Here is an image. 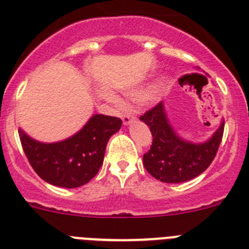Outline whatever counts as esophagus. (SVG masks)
Masks as SVG:
<instances>
[{
    "instance_id": "esophagus-1",
    "label": "esophagus",
    "mask_w": 249,
    "mask_h": 249,
    "mask_svg": "<svg viewBox=\"0 0 249 249\" xmlns=\"http://www.w3.org/2000/svg\"><path fill=\"white\" fill-rule=\"evenodd\" d=\"M136 120L135 114L132 113V112H126V113H123L122 116V121L124 124H129L131 122H133V121Z\"/></svg>"
}]
</instances>
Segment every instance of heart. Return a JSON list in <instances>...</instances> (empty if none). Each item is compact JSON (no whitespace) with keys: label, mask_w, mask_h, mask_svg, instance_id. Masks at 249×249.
<instances>
[{"label":"heart","mask_w":249,"mask_h":249,"mask_svg":"<svg viewBox=\"0 0 249 249\" xmlns=\"http://www.w3.org/2000/svg\"><path fill=\"white\" fill-rule=\"evenodd\" d=\"M148 97H149V94L147 91H138L132 94V98H135L136 101H146Z\"/></svg>","instance_id":"heart-1"}]
</instances>
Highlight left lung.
Returning <instances> with one entry per match:
<instances>
[{"instance_id": "8db88e82", "label": "left lung", "mask_w": 249, "mask_h": 249, "mask_svg": "<svg viewBox=\"0 0 249 249\" xmlns=\"http://www.w3.org/2000/svg\"><path fill=\"white\" fill-rule=\"evenodd\" d=\"M152 133V146L143 155V164L151 176L166 183L190 181L204 172L212 160L223 137L224 122L213 137L204 143L195 144L181 140L175 133L160 102L140 117Z\"/></svg>"}]
</instances>
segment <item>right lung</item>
<instances>
[{"label":"right lung","mask_w":249,"mask_h":249,"mask_svg":"<svg viewBox=\"0 0 249 249\" xmlns=\"http://www.w3.org/2000/svg\"><path fill=\"white\" fill-rule=\"evenodd\" d=\"M118 117L94 114L78 133L57 143H41L19 129L28 162L43 181L74 188L89 182L102 166L109 137L121 128Z\"/></svg>","instance_id":"obj_1"}]
</instances>
